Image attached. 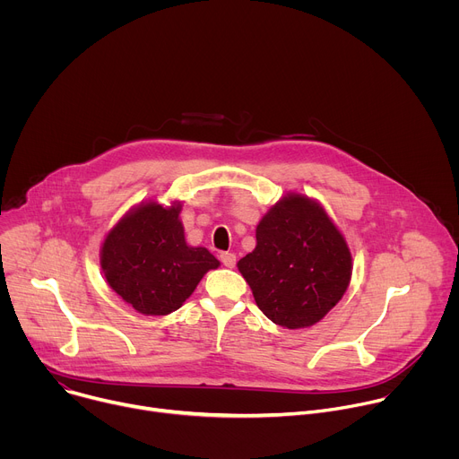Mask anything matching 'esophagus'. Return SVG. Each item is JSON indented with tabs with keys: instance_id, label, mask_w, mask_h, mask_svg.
<instances>
[{
	"instance_id": "esophagus-1",
	"label": "esophagus",
	"mask_w": 459,
	"mask_h": 459,
	"mask_svg": "<svg viewBox=\"0 0 459 459\" xmlns=\"http://www.w3.org/2000/svg\"><path fill=\"white\" fill-rule=\"evenodd\" d=\"M220 259H221V264H223L227 269H232V267L236 265V254H232V252H223V254L220 255Z\"/></svg>"
}]
</instances>
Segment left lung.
Listing matches in <instances>:
<instances>
[{"label": "left lung", "mask_w": 459, "mask_h": 459, "mask_svg": "<svg viewBox=\"0 0 459 459\" xmlns=\"http://www.w3.org/2000/svg\"><path fill=\"white\" fill-rule=\"evenodd\" d=\"M255 305L287 329L325 317L347 292L352 255L329 214L289 192L255 227V248L238 261Z\"/></svg>", "instance_id": "obj_1"}]
</instances>
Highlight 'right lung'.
Listing matches in <instances>:
<instances>
[{"mask_svg": "<svg viewBox=\"0 0 459 459\" xmlns=\"http://www.w3.org/2000/svg\"><path fill=\"white\" fill-rule=\"evenodd\" d=\"M181 204L147 202L128 211L107 234L100 264L108 287L145 316L178 310L202 278L220 267L205 247L185 241Z\"/></svg>", "mask_w": 459, "mask_h": 459, "instance_id": "add662e5", "label": "right lung"}]
</instances>
